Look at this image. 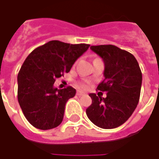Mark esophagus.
Wrapping results in <instances>:
<instances>
[{
    "label": "esophagus",
    "instance_id": "esophagus-1",
    "mask_svg": "<svg viewBox=\"0 0 159 159\" xmlns=\"http://www.w3.org/2000/svg\"><path fill=\"white\" fill-rule=\"evenodd\" d=\"M76 94H77L78 96H81V95H84L85 93H83L82 91H77V92H76Z\"/></svg>",
    "mask_w": 159,
    "mask_h": 159
}]
</instances>
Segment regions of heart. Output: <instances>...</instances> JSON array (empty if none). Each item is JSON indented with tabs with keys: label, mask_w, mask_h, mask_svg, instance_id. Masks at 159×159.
Wrapping results in <instances>:
<instances>
[{
	"label": "heart",
	"mask_w": 159,
	"mask_h": 159,
	"mask_svg": "<svg viewBox=\"0 0 159 159\" xmlns=\"http://www.w3.org/2000/svg\"><path fill=\"white\" fill-rule=\"evenodd\" d=\"M83 87H86V84H83Z\"/></svg>",
	"instance_id": "obj_1"
}]
</instances>
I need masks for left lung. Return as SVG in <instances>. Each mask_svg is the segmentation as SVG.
Instances as JSON below:
<instances>
[{
	"mask_svg": "<svg viewBox=\"0 0 159 159\" xmlns=\"http://www.w3.org/2000/svg\"><path fill=\"white\" fill-rule=\"evenodd\" d=\"M90 49L103 59L105 79L97 89L107 97L90 93L91 106L86 113L101 129H115L129 119L140 100L142 74L133 54L113 45L91 46Z\"/></svg>",
	"mask_w": 159,
	"mask_h": 159,
	"instance_id": "1",
	"label": "left lung"
}]
</instances>
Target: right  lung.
Here are the masks:
<instances>
[{
	"label": "right lung",
	"instance_id": "right-lung-1",
	"mask_svg": "<svg viewBox=\"0 0 159 159\" xmlns=\"http://www.w3.org/2000/svg\"><path fill=\"white\" fill-rule=\"evenodd\" d=\"M89 44L50 41L33 50L18 75V100L26 119L39 129H51L62 123L66 104L76 94L72 87L58 89L57 78L68 73Z\"/></svg>",
	"mask_w": 159,
	"mask_h": 159
}]
</instances>
